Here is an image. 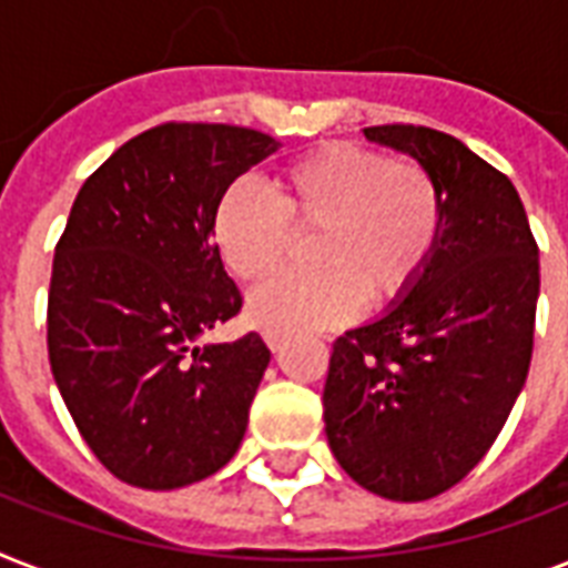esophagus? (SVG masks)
<instances>
[{
  "instance_id": "esophagus-1",
  "label": "esophagus",
  "mask_w": 568,
  "mask_h": 568,
  "mask_svg": "<svg viewBox=\"0 0 568 568\" xmlns=\"http://www.w3.org/2000/svg\"><path fill=\"white\" fill-rule=\"evenodd\" d=\"M265 345L271 347V354H280L285 347V338L283 336H274V333H265Z\"/></svg>"
}]
</instances>
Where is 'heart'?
Listing matches in <instances>:
<instances>
[{"mask_svg": "<svg viewBox=\"0 0 568 568\" xmlns=\"http://www.w3.org/2000/svg\"><path fill=\"white\" fill-rule=\"evenodd\" d=\"M445 203L430 173L356 144H324L267 182L223 191L212 217L217 256L239 280L283 265L292 235H310L312 274H276L247 297L253 327L303 336L409 294L439 247Z\"/></svg>", "mask_w": 568, "mask_h": 568, "instance_id": "b5f03b06", "label": "heart"}]
</instances>
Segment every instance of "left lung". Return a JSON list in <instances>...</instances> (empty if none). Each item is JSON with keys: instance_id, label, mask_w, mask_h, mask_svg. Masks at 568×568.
I'll use <instances>...</instances> for the list:
<instances>
[{"instance_id": "obj_1", "label": "left lung", "mask_w": 568, "mask_h": 568, "mask_svg": "<svg viewBox=\"0 0 568 568\" xmlns=\"http://www.w3.org/2000/svg\"><path fill=\"white\" fill-rule=\"evenodd\" d=\"M422 164L445 223L422 280L333 345L324 422L338 466L388 501H427L493 448L534 354L539 250L513 182L427 126H368Z\"/></svg>"}]
</instances>
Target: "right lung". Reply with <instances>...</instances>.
<instances>
[{
  "label": "right lung",
  "mask_w": 568,
  "mask_h": 568,
  "mask_svg": "<svg viewBox=\"0 0 568 568\" xmlns=\"http://www.w3.org/2000/svg\"><path fill=\"white\" fill-rule=\"evenodd\" d=\"M276 150L256 129L164 123L75 196L52 262L49 365L88 448L123 484L180 489L241 448L271 351L256 333L203 342L241 310L212 217Z\"/></svg>",
  "instance_id": "1"
}]
</instances>
